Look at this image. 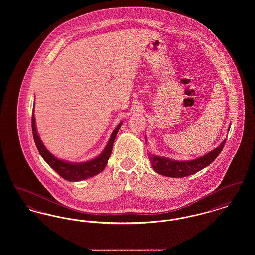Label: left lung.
I'll use <instances>...</instances> for the list:
<instances>
[{"label":"left lung","instance_id":"1","mask_svg":"<svg viewBox=\"0 0 255 255\" xmlns=\"http://www.w3.org/2000/svg\"><path fill=\"white\" fill-rule=\"evenodd\" d=\"M230 128L231 126H229L228 131H230ZM225 143L226 139L222 141V143L217 148L206 153V155L190 160H175L169 158L156 156L151 153H148V155L153 169L158 174L171 178H182L193 175L206 168L207 165H209L218 157Z\"/></svg>","mask_w":255,"mask_h":255}]
</instances>
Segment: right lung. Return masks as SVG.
Here are the masks:
<instances>
[{
	"label": "right lung",
	"mask_w": 255,
	"mask_h": 255,
	"mask_svg": "<svg viewBox=\"0 0 255 255\" xmlns=\"http://www.w3.org/2000/svg\"><path fill=\"white\" fill-rule=\"evenodd\" d=\"M31 122H32V133H33L34 142L36 144L37 149L40 155L52 169L54 170L57 174H59L63 179L69 182L83 181L91 177H94L103 171L111 156L113 144L117 136V133L119 132L122 124V122H120V124H118V126L115 128V130L113 131V133L110 136L107 145L105 146L104 150L97 157L84 162H70L53 156L42 142L37 132L34 109L32 111Z\"/></svg>",
	"instance_id": "add662e5"
}]
</instances>
